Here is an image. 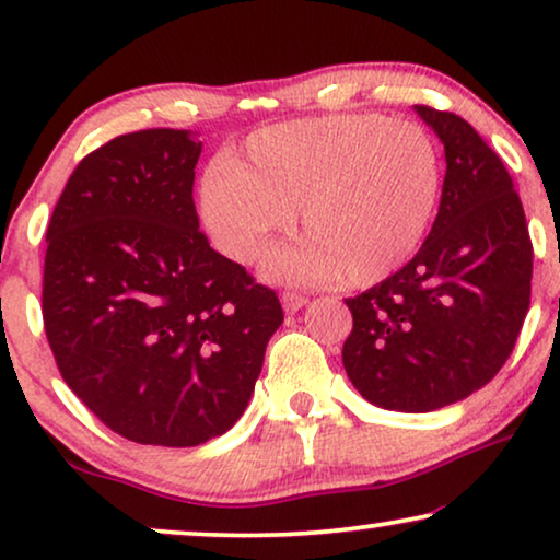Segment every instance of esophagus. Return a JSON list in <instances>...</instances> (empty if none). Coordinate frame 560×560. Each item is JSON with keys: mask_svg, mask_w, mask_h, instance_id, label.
<instances>
[{"mask_svg": "<svg viewBox=\"0 0 560 560\" xmlns=\"http://www.w3.org/2000/svg\"><path fill=\"white\" fill-rule=\"evenodd\" d=\"M280 303H282V308H285V313H295V311H301L305 303H308V298L301 293H282Z\"/></svg>", "mask_w": 560, "mask_h": 560, "instance_id": "1", "label": "esophagus"}]
</instances>
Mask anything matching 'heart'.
Instances as JSON below:
<instances>
[{
  "instance_id": "b5f03b06",
  "label": "heart",
  "mask_w": 560,
  "mask_h": 560,
  "mask_svg": "<svg viewBox=\"0 0 560 560\" xmlns=\"http://www.w3.org/2000/svg\"><path fill=\"white\" fill-rule=\"evenodd\" d=\"M441 163L412 121L326 117L259 129L242 158L209 167L201 219L229 259L249 265L295 213L301 242L267 257L280 282L372 285L418 249L439 203Z\"/></svg>"
}]
</instances>
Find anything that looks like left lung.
<instances>
[{
	"mask_svg": "<svg viewBox=\"0 0 560 560\" xmlns=\"http://www.w3.org/2000/svg\"><path fill=\"white\" fill-rule=\"evenodd\" d=\"M446 150L439 217L402 270L347 298L343 370L364 400L431 412L502 370L530 308L533 244L508 167L469 121L416 106Z\"/></svg>",
	"mask_w": 560,
	"mask_h": 560,
	"instance_id": "1",
	"label": "left lung"
}]
</instances>
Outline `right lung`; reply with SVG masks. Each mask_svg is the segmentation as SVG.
<instances>
[{"label":"right lung","mask_w":560,"mask_h":560,"mask_svg":"<svg viewBox=\"0 0 560 560\" xmlns=\"http://www.w3.org/2000/svg\"><path fill=\"white\" fill-rule=\"evenodd\" d=\"M201 148L188 129L114 137L68 178L45 236L58 370L104 425L144 446L226 433L282 324L278 295L198 232Z\"/></svg>","instance_id":"add662e5"}]
</instances>
